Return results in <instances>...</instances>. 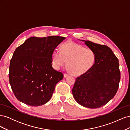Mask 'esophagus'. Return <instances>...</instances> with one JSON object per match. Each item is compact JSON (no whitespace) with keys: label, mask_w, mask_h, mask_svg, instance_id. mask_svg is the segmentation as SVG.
Wrapping results in <instances>:
<instances>
[{"label":"esophagus","mask_w":130,"mask_h":130,"mask_svg":"<svg viewBox=\"0 0 130 130\" xmlns=\"http://www.w3.org/2000/svg\"><path fill=\"white\" fill-rule=\"evenodd\" d=\"M69 76V75L67 74H64V77H67V76Z\"/></svg>","instance_id":"1"}]
</instances>
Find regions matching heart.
Segmentation results:
<instances>
[{
    "instance_id": "b5f03b06",
    "label": "heart",
    "mask_w": 130,
    "mask_h": 130,
    "mask_svg": "<svg viewBox=\"0 0 130 130\" xmlns=\"http://www.w3.org/2000/svg\"><path fill=\"white\" fill-rule=\"evenodd\" d=\"M53 64L60 69L67 62L69 69L75 75H81L88 72L94 65L96 54L90 49L74 43H67L62 45L61 51L55 49L52 56Z\"/></svg>"
}]
</instances>
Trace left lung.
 Masks as SVG:
<instances>
[{
	"label": "left lung",
	"mask_w": 130,
	"mask_h": 130,
	"mask_svg": "<svg viewBox=\"0 0 130 130\" xmlns=\"http://www.w3.org/2000/svg\"><path fill=\"white\" fill-rule=\"evenodd\" d=\"M80 41L95 52L96 61L88 72L76 78L73 95L84 107L99 108L111 100L118 89L120 80L118 59L107 46Z\"/></svg>",
	"instance_id": "1"
}]
</instances>
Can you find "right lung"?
Instances as JSON below:
<instances>
[{
    "instance_id": "1",
    "label": "right lung",
    "mask_w": 130,
    "mask_h": 130,
    "mask_svg": "<svg viewBox=\"0 0 130 130\" xmlns=\"http://www.w3.org/2000/svg\"><path fill=\"white\" fill-rule=\"evenodd\" d=\"M65 39L33 36L15 50L10 61L9 82L19 101L38 106L50 100L56 85L63 78L62 73L53 68V53Z\"/></svg>"
}]
</instances>
